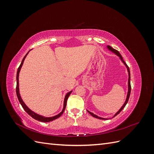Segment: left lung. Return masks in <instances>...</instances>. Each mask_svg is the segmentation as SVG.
Here are the masks:
<instances>
[{
    "label": "left lung",
    "mask_w": 154,
    "mask_h": 154,
    "mask_svg": "<svg viewBox=\"0 0 154 154\" xmlns=\"http://www.w3.org/2000/svg\"><path fill=\"white\" fill-rule=\"evenodd\" d=\"M107 48H108V49L109 50H110V51H112V53H115L116 55L117 56H118V57H119V58L121 59V60H122V62L125 64V66H126V67L127 68V71H128V93H127V98H126V100H125V103H124V104H123V105L122 106V108H121L116 113V114L113 116V118L114 117V116H116V115H118V114H119L120 113V112L122 111L124 108H125V106H126V105H127V102H128V99H129V97H130V92H131V85H130V70H129V67H128V66L127 65V63H126L125 62V61L123 60V58H122V55L120 54V53H119V51H117V50H116V49H113L111 47V46H110V45H107ZM88 111V112L89 113L91 116H92L94 118H97V119H106V118H101V117H99V116H96V115H95V114H93L92 112H91L90 111H88V110H87Z\"/></svg>",
    "instance_id": "obj_1"
}]
</instances>
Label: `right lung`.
<instances>
[{"label": "right lung", "instance_id": "1", "mask_svg": "<svg viewBox=\"0 0 154 154\" xmlns=\"http://www.w3.org/2000/svg\"><path fill=\"white\" fill-rule=\"evenodd\" d=\"M29 52L27 53L25 57H24V58H23L22 61L19 67L18 68V70H17V87H16V92H17V97L18 99V101H19L20 103L21 104L22 106L23 107V109H24V110L30 116H31V117L32 118H34L36 120H38L39 121V122H44V123H46V122H52V121L58 118L59 117H60L62 115V114L63 113V112L65 110V109H66V105H67V99L69 96H70V94H71V93L72 92V91H70L66 95V96H65V99H64V103H63V110L61 112L59 113L58 114L54 116H53V117H49V118H47V117H44V116H40L39 114H37L36 113L34 112H32L31 110H30L28 107H27L26 104L24 103V102L23 101V100H22L21 98V96L20 95V93H19V83H18V76H19V72H20V71L21 69V67L23 65V63H24V60L26 57V56L27 55V54L29 53Z\"/></svg>", "mask_w": 154, "mask_h": 154}]
</instances>
